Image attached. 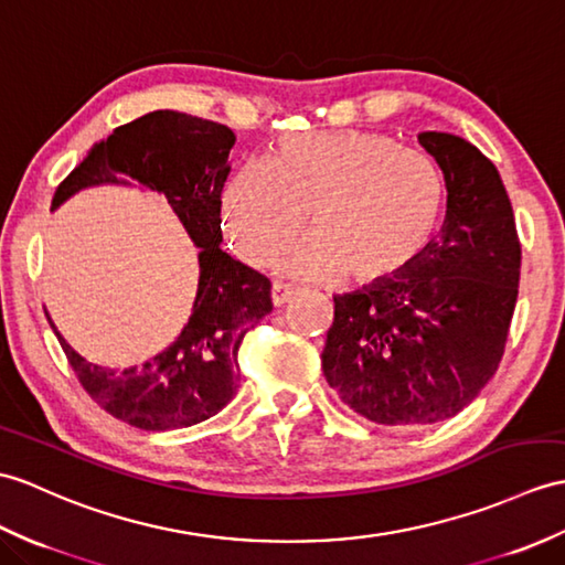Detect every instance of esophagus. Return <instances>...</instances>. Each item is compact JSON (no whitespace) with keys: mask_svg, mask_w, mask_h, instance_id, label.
I'll return each instance as SVG.
<instances>
[{"mask_svg":"<svg viewBox=\"0 0 565 565\" xmlns=\"http://www.w3.org/2000/svg\"><path fill=\"white\" fill-rule=\"evenodd\" d=\"M296 294V288L291 284H281V281H274L271 284V300L274 306H284L288 298Z\"/></svg>","mask_w":565,"mask_h":565,"instance_id":"obj_1","label":"esophagus"}]
</instances>
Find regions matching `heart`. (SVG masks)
I'll return each instance as SVG.
<instances>
[{"label": "heart", "instance_id": "1", "mask_svg": "<svg viewBox=\"0 0 565 565\" xmlns=\"http://www.w3.org/2000/svg\"><path fill=\"white\" fill-rule=\"evenodd\" d=\"M445 182L426 153L387 135L344 129L279 141L271 159L243 163L221 196V214L238 253L269 265L286 243L281 267L296 277L356 284L399 277L430 247L445 216Z\"/></svg>", "mask_w": 565, "mask_h": 565}]
</instances>
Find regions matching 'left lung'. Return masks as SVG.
Here are the masks:
<instances>
[{
	"mask_svg": "<svg viewBox=\"0 0 565 565\" xmlns=\"http://www.w3.org/2000/svg\"><path fill=\"white\" fill-rule=\"evenodd\" d=\"M443 170L438 243L399 277L334 296L322 371L356 414L428 426L460 414L503 359L520 284V241L503 180L475 143L422 132Z\"/></svg>",
	"mask_w": 565,
	"mask_h": 565,
	"instance_id": "obj_1",
	"label": "left lung"
}]
</instances>
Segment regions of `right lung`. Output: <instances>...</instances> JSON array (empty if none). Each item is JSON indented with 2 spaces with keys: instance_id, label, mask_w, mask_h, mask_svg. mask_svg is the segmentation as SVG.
Masks as SVG:
<instances>
[{
  "instance_id": "add662e5",
  "label": "right lung",
  "mask_w": 565,
  "mask_h": 565,
  "mask_svg": "<svg viewBox=\"0 0 565 565\" xmlns=\"http://www.w3.org/2000/svg\"><path fill=\"white\" fill-rule=\"evenodd\" d=\"M235 135L226 125L175 110H153L113 129L60 182L57 209L86 188L139 185L166 194L200 247V281L188 324L170 347L132 369L86 361L55 330L78 383L105 412L141 430H173L206 422L241 383L238 347L271 312V284L221 250V192L231 173Z\"/></svg>"
}]
</instances>
